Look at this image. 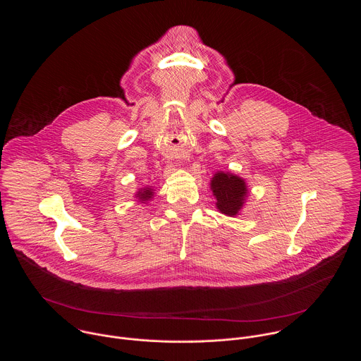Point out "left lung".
I'll use <instances>...</instances> for the list:
<instances>
[{"instance_id": "8db88e82", "label": "left lung", "mask_w": 361, "mask_h": 361, "mask_svg": "<svg viewBox=\"0 0 361 361\" xmlns=\"http://www.w3.org/2000/svg\"><path fill=\"white\" fill-rule=\"evenodd\" d=\"M211 190L216 199V208L229 216L239 214L247 197L245 179L229 172H216L211 179Z\"/></svg>"}]
</instances>
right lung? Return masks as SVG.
Returning <instances> with one entry per match:
<instances>
[{
	"instance_id": "1",
	"label": "right lung",
	"mask_w": 361,
	"mask_h": 361,
	"mask_svg": "<svg viewBox=\"0 0 361 361\" xmlns=\"http://www.w3.org/2000/svg\"><path fill=\"white\" fill-rule=\"evenodd\" d=\"M153 196H154V192H153V189H150V188L142 189V190H139L137 195H136V197H137L142 203H143V202H149L150 199H153Z\"/></svg>"
}]
</instances>
